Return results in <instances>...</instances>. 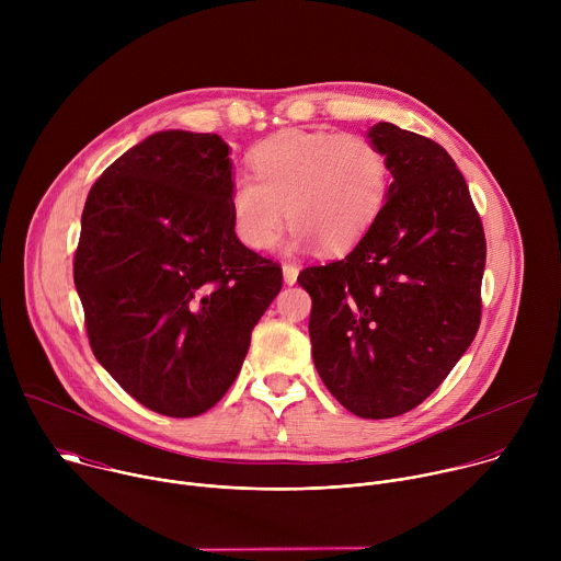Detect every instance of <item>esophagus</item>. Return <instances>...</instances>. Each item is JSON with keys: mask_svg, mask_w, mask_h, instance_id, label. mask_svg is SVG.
Returning <instances> with one entry per match:
<instances>
[{"mask_svg": "<svg viewBox=\"0 0 561 561\" xmlns=\"http://www.w3.org/2000/svg\"><path fill=\"white\" fill-rule=\"evenodd\" d=\"M282 271H284V282H286V284H290V286H293V284H295V282H297V275H299V268H297V266H295V264H284V266H282Z\"/></svg>", "mask_w": 561, "mask_h": 561, "instance_id": "esophagus-1", "label": "esophagus"}]
</instances>
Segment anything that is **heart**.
Segmentation results:
<instances>
[{"mask_svg":"<svg viewBox=\"0 0 561 561\" xmlns=\"http://www.w3.org/2000/svg\"><path fill=\"white\" fill-rule=\"evenodd\" d=\"M251 169L255 180L232 178L228 206L237 237L253 251H268L288 217L290 249L346 253L373 228L390 191L386 152L359 133H277L253 148Z\"/></svg>","mask_w":561,"mask_h":561,"instance_id":"obj_1","label":"heart"}]
</instances>
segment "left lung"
<instances>
[{"label": "left lung", "instance_id": "8db88e82", "mask_svg": "<svg viewBox=\"0 0 561 561\" xmlns=\"http://www.w3.org/2000/svg\"><path fill=\"white\" fill-rule=\"evenodd\" d=\"M368 137L390 162L388 199L344 260L297 282L319 377L353 415L388 420L420 407L474 340L486 237L437 141L388 122Z\"/></svg>", "mask_w": 561, "mask_h": 561}]
</instances>
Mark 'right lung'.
<instances>
[{
    "label": "right lung",
    "mask_w": 561,
    "mask_h": 561,
    "mask_svg": "<svg viewBox=\"0 0 561 561\" xmlns=\"http://www.w3.org/2000/svg\"><path fill=\"white\" fill-rule=\"evenodd\" d=\"M228 144L164 130L93 184L72 262L98 362L146 409L195 417L234 381L282 268L239 242Z\"/></svg>",
    "instance_id": "1"
}]
</instances>
